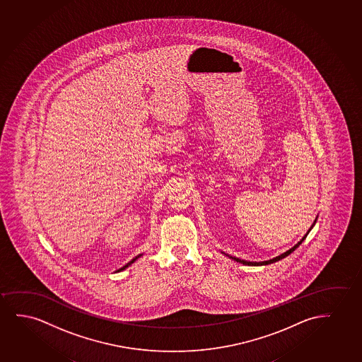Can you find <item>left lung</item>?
I'll use <instances>...</instances> for the list:
<instances>
[{
    "instance_id": "8db88e82",
    "label": "left lung",
    "mask_w": 362,
    "mask_h": 362,
    "mask_svg": "<svg viewBox=\"0 0 362 362\" xmlns=\"http://www.w3.org/2000/svg\"><path fill=\"white\" fill-rule=\"evenodd\" d=\"M315 222H316V219H315V221H314V223H313V226H311L310 229H309V230H308V233H309V232H310V230H311V228H313V227H314V224H315ZM308 233H306V235H304V237H303V238H301L300 242H298V243H296V245H294V247H293V248H291V250H286V253H283V255H278V257H275V258H273V259L264 260V262H248V260L240 259V258H235V257H230V255H228V257H229V258H230V259L235 260V262H238V263H242V264H245V265L272 264V263H274V262H278V260L283 259V258H286V257H288V255H291V253H293V252H294V250H296V248H298V247H299V245H300L301 243H303V240H305L306 235H308Z\"/></svg>"
}]
</instances>
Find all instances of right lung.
I'll use <instances>...</instances> for the list:
<instances>
[{"label":"right lung","instance_id":"1","mask_svg":"<svg viewBox=\"0 0 362 362\" xmlns=\"http://www.w3.org/2000/svg\"><path fill=\"white\" fill-rule=\"evenodd\" d=\"M141 255H139L138 257H135V258H133V259L130 260V262H129V263H127V264L124 265V267H122V268H120V269H119V270H124V269H125V268H127V267H129V265L133 264L134 262H135V260L138 259L139 257H141Z\"/></svg>","mask_w":362,"mask_h":362}]
</instances>
